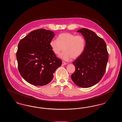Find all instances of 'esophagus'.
I'll return each mask as SVG.
<instances>
[{
    "instance_id": "34e87169",
    "label": "esophagus",
    "mask_w": 122,
    "mask_h": 122,
    "mask_svg": "<svg viewBox=\"0 0 122 122\" xmlns=\"http://www.w3.org/2000/svg\"><path fill=\"white\" fill-rule=\"evenodd\" d=\"M62 64H63V65H66V64H67V63H65V62L63 61V62H62Z\"/></svg>"
}]
</instances>
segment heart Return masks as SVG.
<instances>
[{"label":"heart","mask_w":122,"mask_h":122,"mask_svg":"<svg viewBox=\"0 0 122 122\" xmlns=\"http://www.w3.org/2000/svg\"><path fill=\"white\" fill-rule=\"evenodd\" d=\"M57 40H51L49 44L53 52L58 56L60 54L63 47L64 52L61 58L64 60L69 61L72 58H77L85 50L86 41L81 35L63 33L58 35Z\"/></svg>","instance_id":"obj_1"}]
</instances>
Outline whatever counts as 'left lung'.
I'll use <instances>...</instances> for the list:
<instances>
[{"instance_id":"8db88e82","label":"left lung","mask_w":122,"mask_h":122,"mask_svg":"<svg viewBox=\"0 0 122 122\" xmlns=\"http://www.w3.org/2000/svg\"><path fill=\"white\" fill-rule=\"evenodd\" d=\"M77 31L84 36L86 45L81 55L73 62L76 71L71 78L78 86L90 87L97 84L104 76L108 53L104 40L94 31L85 28Z\"/></svg>"}]
</instances>
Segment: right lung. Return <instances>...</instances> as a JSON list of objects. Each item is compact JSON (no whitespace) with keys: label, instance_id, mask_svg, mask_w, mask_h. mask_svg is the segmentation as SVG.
Masks as SVG:
<instances>
[{"label":"right lung","instance_id":"obj_1","mask_svg":"<svg viewBox=\"0 0 122 122\" xmlns=\"http://www.w3.org/2000/svg\"><path fill=\"white\" fill-rule=\"evenodd\" d=\"M54 36L50 30L37 29L18 44L16 54L18 70L24 79L31 85H46L62 65V60L53 52L49 44Z\"/></svg>","mask_w":122,"mask_h":122}]
</instances>
